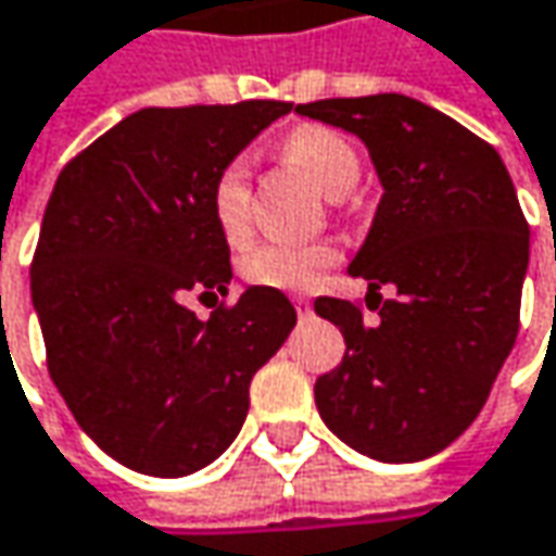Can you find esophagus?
<instances>
[{
	"mask_svg": "<svg viewBox=\"0 0 556 556\" xmlns=\"http://www.w3.org/2000/svg\"><path fill=\"white\" fill-rule=\"evenodd\" d=\"M292 305H295V312H299L302 318H308V315H312V302H308L305 295H295V299H292Z\"/></svg>",
	"mask_w": 556,
	"mask_h": 556,
	"instance_id": "esophagus-1",
	"label": "esophagus"
}]
</instances>
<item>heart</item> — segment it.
<instances>
[{
  "label": "heart",
  "mask_w": 556,
  "mask_h": 556,
  "mask_svg": "<svg viewBox=\"0 0 556 556\" xmlns=\"http://www.w3.org/2000/svg\"><path fill=\"white\" fill-rule=\"evenodd\" d=\"M282 152L295 165H302L328 197L350 193L359 180L356 149L340 132L328 127L295 129L282 142ZM210 206H213V219H216V226H219L228 244H241L251 235V226H254L251 168H248L244 155L228 159L226 165L216 172L213 187H210ZM333 257H337V251L325 241H312V244L261 241L241 254V274L254 286L302 292L321 279V274L333 264Z\"/></svg>",
  "instance_id": "1"
}]
</instances>
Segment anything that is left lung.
<instances>
[{
  "instance_id": "left-lung-1",
  "label": "left lung",
  "mask_w": 556,
  "mask_h": 556,
  "mask_svg": "<svg viewBox=\"0 0 556 556\" xmlns=\"http://www.w3.org/2000/svg\"><path fill=\"white\" fill-rule=\"evenodd\" d=\"M295 111L356 132L384 187L350 264L379 321L366 325L356 302L315 299L346 340L340 366L315 381L318 414L376 462H424L475 424L519 333L529 223L513 177L490 142L407 94Z\"/></svg>"
}]
</instances>
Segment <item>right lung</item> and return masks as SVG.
I'll list each match as a JSON object with an SVG mask.
<instances>
[{"instance_id": "1", "label": "right lung", "mask_w": 556, "mask_h": 556, "mask_svg": "<svg viewBox=\"0 0 556 556\" xmlns=\"http://www.w3.org/2000/svg\"><path fill=\"white\" fill-rule=\"evenodd\" d=\"M289 111L142 108L56 177L30 264L47 369L78 427L139 475L216 462L248 417L254 372L295 328L292 302L267 286L206 321L184 305L226 295L231 279L213 177Z\"/></svg>"}]
</instances>
